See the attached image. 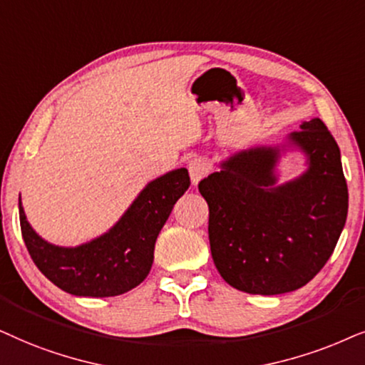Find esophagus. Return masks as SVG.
I'll list each match as a JSON object with an SVG mask.
<instances>
[{
  "label": "esophagus",
  "instance_id": "esophagus-1",
  "mask_svg": "<svg viewBox=\"0 0 365 365\" xmlns=\"http://www.w3.org/2000/svg\"><path fill=\"white\" fill-rule=\"evenodd\" d=\"M208 170H210V163L202 157L193 158L188 162V173H190V180L193 185H198V182H200L203 177H207Z\"/></svg>",
  "mask_w": 365,
  "mask_h": 365
}]
</instances>
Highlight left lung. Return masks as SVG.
Returning a JSON list of instances; mask_svg holds the SVG:
<instances>
[{
  "label": "left lung",
  "instance_id": "8db88e82",
  "mask_svg": "<svg viewBox=\"0 0 365 365\" xmlns=\"http://www.w3.org/2000/svg\"><path fill=\"white\" fill-rule=\"evenodd\" d=\"M287 142L235 152L198 183L208 203L213 264L247 294L304 287L327 264L346 225L347 183L327 126L320 118L304 121ZM287 146L306 155L308 170L279 186L274 168Z\"/></svg>",
  "mask_w": 365,
  "mask_h": 365
}]
</instances>
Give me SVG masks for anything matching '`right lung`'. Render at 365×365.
Instances as JSON below:
<instances>
[{
	"label": "right lung",
	"instance_id": "1",
	"mask_svg": "<svg viewBox=\"0 0 365 365\" xmlns=\"http://www.w3.org/2000/svg\"><path fill=\"white\" fill-rule=\"evenodd\" d=\"M188 187L187 168L152 180L108 232L76 247L53 245L41 239L26 220L19 197L24 245L41 274L65 292L78 297H115L147 279L158 233Z\"/></svg>",
	"mask_w": 365,
	"mask_h": 365
}]
</instances>
